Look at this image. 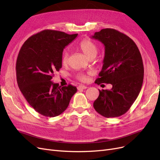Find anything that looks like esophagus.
<instances>
[{
	"label": "esophagus",
	"instance_id": "esophagus-1",
	"mask_svg": "<svg viewBox=\"0 0 160 160\" xmlns=\"http://www.w3.org/2000/svg\"><path fill=\"white\" fill-rule=\"evenodd\" d=\"M88 88V87H86L85 85H79L78 87H77V89H78L79 91H81V90H83V89H85Z\"/></svg>",
	"mask_w": 160,
	"mask_h": 160
}]
</instances>
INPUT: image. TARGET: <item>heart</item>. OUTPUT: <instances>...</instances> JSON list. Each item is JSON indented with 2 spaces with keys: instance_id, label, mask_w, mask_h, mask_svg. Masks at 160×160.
I'll list each match as a JSON object with an SVG mask.
<instances>
[{
  "instance_id": "heart-1",
  "label": "heart",
  "mask_w": 160,
  "mask_h": 160,
  "mask_svg": "<svg viewBox=\"0 0 160 160\" xmlns=\"http://www.w3.org/2000/svg\"><path fill=\"white\" fill-rule=\"evenodd\" d=\"M79 49L83 52L85 56L91 59V58H94L97 54H98V48L97 47L96 44L88 38H85V39L82 40L79 45ZM69 61V53L67 51H64L62 53V55L61 57V62L63 65H67ZM77 78L80 81H85L87 79V77L83 74H79L77 76Z\"/></svg>"
}]
</instances>
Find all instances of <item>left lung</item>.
<instances>
[{
	"mask_svg": "<svg viewBox=\"0 0 160 160\" xmlns=\"http://www.w3.org/2000/svg\"><path fill=\"white\" fill-rule=\"evenodd\" d=\"M91 38L105 46L102 69L95 83L112 85L110 90H99L94 109L105 118L119 117L129 109L141 91L144 72L141 53L132 38L113 28L101 29Z\"/></svg>",
	"mask_w": 160,
	"mask_h": 160,
	"instance_id": "left-lung-1",
	"label": "left lung"
}]
</instances>
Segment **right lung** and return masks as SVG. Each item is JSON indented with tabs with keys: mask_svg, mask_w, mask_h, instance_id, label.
Instances as JSON below:
<instances>
[{
	"mask_svg": "<svg viewBox=\"0 0 160 160\" xmlns=\"http://www.w3.org/2000/svg\"><path fill=\"white\" fill-rule=\"evenodd\" d=\"M77 35L44 30L28 38L18 52L16 64L18 88L31 107L46 117L61 114L77 92L75 86L61 88L51 79L62 67L65 47Z\"/></svg>",
	"mask_w": 160,
	"mask_h": 160,
	"instance_id": "1",
	"label": "right lung"
}]
</instances>
